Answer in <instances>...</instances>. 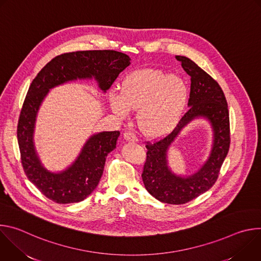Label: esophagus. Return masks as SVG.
Masks as SVG:
<instances>
[{"label": "esophagus", "mask_w": 261, "mask_h": 261, "mask_svg": "<svg viewBox=\"0 0 261 261\" xmlns=\"http://www.w3.org/2000/svg\"><path fill=\"white\" fill-rule=\"evenodd\" d=\"M124 139L126 141H137L136 135L134 133H132V132H129V131L124 133Z\"/></svg>", "instance_id": "1"}]
</instances>
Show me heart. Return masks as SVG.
<instances>
[{"mask_svg": "<svg viewBox=\"0 0 261 261\" xmlns=\"http://www.w3.org/2000/svg\"><path fill=\"white\" fill-rule=\"evenodd\" d=\"M188 100V87L176 75H165L161 70L142 69L127 75L121 93H111L114 113L125 118L129 110L138 109L137 123L141 132L159 138L178 123Z\"/></svg>", "mask_w": 261, "mask_h": 261, "instance_id": "heart-1", "label": "heart"}]
</instances>
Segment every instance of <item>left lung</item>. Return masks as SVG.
<instances>
[{"label": "left lung", "instance_id": "1", "mask_svg": "<svg viewBox=\"0 0 261 261\" xmlns=\"http://www.w3.org/2000/svg\"><path fill=\"white\" fill-rule=\"evenodd\" d=\"M182 69L191 76L189 109L174 130L164 138L146 142V160L141 174L144 187L152 196L168 204H184L211 189L216 182L230 144L227 101L219 84L192 60L175 56ZM196 117H204L213 129V147L207 162L194 175L184 178L168 167L167 150L180 130Z\"/></svg>", "mask_w": 261, "mask_h": 261}]
</instances>
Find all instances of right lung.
Wrapping results in <instances>:
<instances>
[{
    "label": "right lung",
    "instance_id": "obj_1",
    "mask_svg": "<svg viewBox=\"0 0 261 261\" xmlns=\"http://www.w3.org/2000/svg\"><path fill=\"white\" fill-rule=\"evenodd\" d=\"M130 58L116 50L67 53L54 58L33 80L20 110L17 141L25 175L50 200L66 204L86 199L98 186L106 156L117 145L119 131L92 135L76 160L61 172L48 171L41 163L34 145V129L39 107L49 90L76 80L97 81L106 92L119 74L130 65Z\"/></svg>",
    "mask_w": 261,
    "mask_h": 261
}]
</instances>
